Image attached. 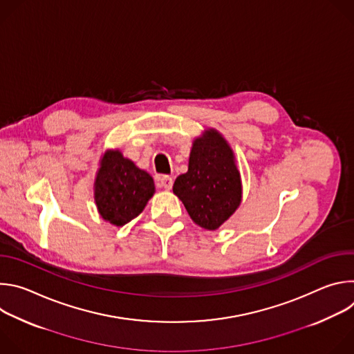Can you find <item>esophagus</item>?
Masks as SVG:
<instances>
[{
	"instance_id": "34e87169",
	"label": "esophagus",
	"mask_w": 354,
	"mask_h": 354,
	"mask_svg": "<svg viewBox=\"0 0 354 354\" xmlns=\"http://www.w3.org/2000/svg\"><path fill=\"white\" fill-rule=\"evenodd\" d=\"M160 185H161L164 189L169 190V189H172V185H174V179H172L171 176H168V175H162V176L160 178Z\"/></svg>"
}]
</instances>
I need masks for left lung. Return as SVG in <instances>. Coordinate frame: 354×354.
<instances>
[{"mask_svg":"<svg viewBox=\"0 0 354 354\" xmlns=\"http://www.w3.org/2000/svg\"><path fill=\"white\" fill-rule=\"evenodd\" d=\"M190 218L206 230H217L241 203V176L227 141L216 130L196 138L189 169L174 183Z\"/></svg>","mask_w":354,"mask_h":354,"instance_id":"1","label":"left lung"}]
</instances>
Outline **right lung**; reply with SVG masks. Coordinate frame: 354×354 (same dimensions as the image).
Here are the masks:
<instances>
[{
  "label": "right lung",
  "instance_id": "right-lung-1",
  "mask_svg": "<svg viewBox=\"0 0 354 354\" xmlns=\"http://www.w3.org/2000/svg\"><path fill=\"white\" fill-rule=\"evenodd\" d=\"M154 180L138 169L120 151H108L95 179V201L99 214L113 225L136 218L154 194Z\"/></svg>",
  "mask_w": 354,
  "mask_h": 354
}]
</instances>
